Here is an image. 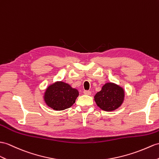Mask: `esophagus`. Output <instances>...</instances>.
I'll return each mask as SVG.
<instances>
[{
  "mask_svg": "<svg viewBox=\"0 0 159 159\" xmlns=\"http://www.w3.org/2000/svg\"><path fill=\"white\" fill-rule=\"evenodd\" d=\"M91 91L90 90H84V94H86V95H91Z\"/></svg>",
  "mask_w": 159,
  "mask_h": 159,
  "instance_id": "obj_1",
  "label": "esophagus"
}]
</instances>
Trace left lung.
<instances>
[{
	"instance_id": "1",
	"label": "left lung",
	"mask_w": 159,
	"mask_h": 159,
	"mask_svg": "<svg viewBox=\"0 0 159 159\" xmlns=\"http://www.w3.org/2000/svg\"><path fill=\"white\" fill-rule=\"evenodd\" d=\"M124 99V90L122 88L113 83H107L102 90L94 96L96 104L105 111H112L117 109Z\"/></svg>"
}]
</instances>
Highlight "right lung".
Masks as SVG:
<instances>
[{"mask_svg":"<svg viewBox=\"0 0 159 159\" xmlns=\"http://www.w3.org/2000/svg\"><path fill=\"white\" fill-rule=\"evenodd\" d=\"M78 95L79 92L76 89L72 88L66 83L57 82L46 89L44 100L54 110L62 111L71 107Z\"/></svg>","mask_w":159,"mask_h":159,"instance_id":"add662e5","label":"right lung"}]
</instances>
